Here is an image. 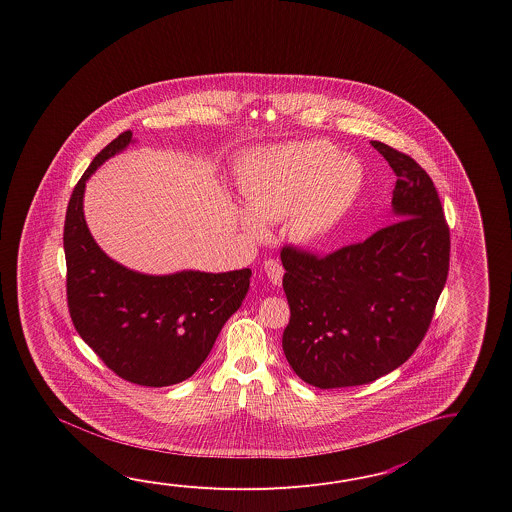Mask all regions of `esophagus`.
<instances>
[{
    "instance_id": "obj_1",
    "label": "esophagus",
    "mask_w": 512,
    "mask_h": 512,
    "mask_svg": "<svg viewBox=\"0 0 512 512\" xmlns=\"http://www.w3.org/2000/svg\"><path fill=\"white\" fill-rule=\"evenodd\" d=\"M263 271L267 274V278L271 280L274 285H280L283 278V267L282 263L278 260H267L263 265Z\"/></svg>"
}]
</instances>
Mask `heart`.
Returning <instances> with one entry per match:
<instances>
[{"label":"heart","instance_id":"obj_1","mask_svg":"<svg viewBox=\"0 0 512 512\" xmlns=\"http://www.w3.org/2000/svg\"><path fill=\"white\" fill-rule=\"evenodd\" d=\"M362 185L359 163L338 155L324 141L291 142L260 155L241 181L249 210L243 227L263 234L261 223L287 218V230L298 243L324 240L353 205Z\"/></svg>","mask_w":512,"mask_h":512}]
</instances>
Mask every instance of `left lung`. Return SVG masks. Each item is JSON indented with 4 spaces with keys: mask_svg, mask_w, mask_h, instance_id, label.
Masks as SVG:
<instances>
[{
    "mask_svg": "<svg viewBox=\"0 0 512 512\" xmlns=\"http://www.w3.org/2000/svg\"><path fill=\"white\" fill-rule=\"evenodd\" d=\"M371 146L397 175L392 223L324 258L280 254L291 307L283 353L320 390L368 384L410 359L448 276L450 230L430 175L384 142Z\"/></svg>",
    "mask_w": 512,
    "mask_h": 512,
    "instance_id": "obj_1",
    "label": "left lung"
}]
</instances>
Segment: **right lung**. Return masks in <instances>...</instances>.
<instances>
[{
  "label": "right lung",
  "instance_id": "right-lung-1",
  "mask_svg": "<svg viewBox=\"0 0 512 512\" xmlns=\"http://www.w3.org/2000/svg\"><path fill=\"white\" fill-rule=\"evenodd\" d=\"M131 137L124 131L109 142L69 199L67 305L78 335L109 370L133 384L161 388L186 381L205 362L221 327L240 309L252 272L142 274L98 247L84 218L87 179L124 152Z\"/></svg>",
  "mask_w": 512,
  "mask_h": 512
}]
</instances>
